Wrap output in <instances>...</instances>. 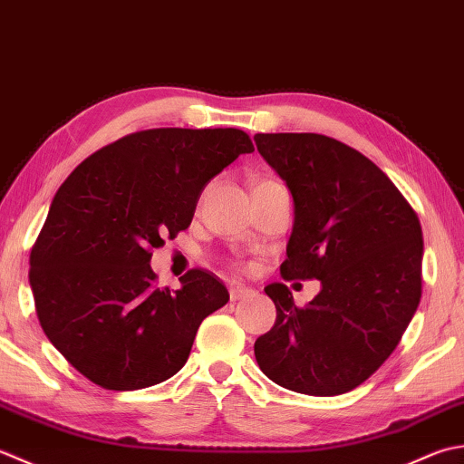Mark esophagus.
<instances>
[{
	"label": "esophagus",
	"mask_w": 464,
	"mask_h": 464,
	"mask_svg": "<svg viewBox=\"0 0 464 464\" xmlns=\"http://www.w3.org/2000/svg\"><path fill=\"white\" fill-rule=\"evenodd\" d=\"M252 288H248V286H240V285H232L230 286V298L232 300H240V298H244V296H248V295H252Z\"/></svg>",
	"instance_id": "34e87169"
}]
</instances>
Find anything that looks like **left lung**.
I'll use <instances>...</instances> for the list:
<instances>
[{"label":"left lung","instance_id":"left-lung-1","mask_svg":"<svg viewBox=\"0 0 464 464\" xmlns=\"http://www.w3.org/2000/svg\"><path fill=\"white\" fill-rule=\"evenodd\" d=\"M254 141L295 200L282 278L323 286L304 308L282 282L264 288L276 323L254 343L256 362L288 391L348 392L392 354L419 308L420 222L391 178L343 141L320 134Z\"/></svg>","mask_w":464,"mask_h":464}]
</instances>
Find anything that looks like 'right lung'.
Wrapping results in <instances>:
<instances>
[{"mask_svg": "<svg viewBox=\"0 0 464 464\" xmlns=\"http://www.w3.org/2000/svg\"><path fill=\"white\" fill-rule=\"evenodd\" d=\"M254 152L236 128H158L98 150L55 192L30 256L45 336L75 371L108 391L168 381L198 326L230 295L194 268L182 288L154 285L152 248L190 226L206 184Z\"/></svg>", "mask_w": 464, "mask_h": 464, "instance_id": "1", "label": "right lung"}]
</instances>
